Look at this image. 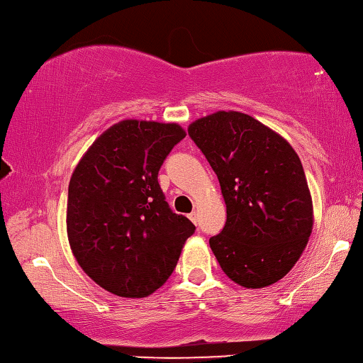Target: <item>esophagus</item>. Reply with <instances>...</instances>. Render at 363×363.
I'll list each match as a JSON object with an SVG mask.
<instances>
[{
  "label": "esophagus",
  "instance_id": "obj_1",
  "mask_svg": "<svg viewBox=\"0 0 363 363\" xmlns=\"http://www.w3.org/2000/svg\"><path fill=\"white\" fill-rule=\"evenodd\" d=\"M189 220H191L194 224H197V213L192 211L191 215H189Z\"/></svg>",
  "mask_w": 363,
  "mask_h": 363
}]
</instances>
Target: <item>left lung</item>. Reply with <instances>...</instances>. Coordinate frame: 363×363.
I'll return each instance as SVG.
<instances>
[{"mask_svg": "<svg viewBox=\"0 0 363 363\" xmlns=\"http://www.w3.org/2000/svg\"><path fill=\"white\" fill-rule=\"evenodd\" d=\"M218 176L226 224L210 247L228 278L249 289L276 283L301 258L313 206L294 148L260 121L218 111L189 125Z\"/></svg>", "mask_w": 363, "mask_h": 363, "instance_id": "obj_1", "label": "left lung"}]
</instances>
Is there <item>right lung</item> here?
I'll list each match as a JSON object with an SVG mask.
<instances>
[{"label": "right lung", "mask_w": 363, "mask_h": 363, "mask_svg": "<svg viewBox=\"0 0 363 363\" xmlns=\"http://www.w3.org/2000/svg\"><path fill=\"white\" fill-rule=\"evenodd\" d=\"M186 132L125 119L96 139L67 191V238L80 268L121 297H147L174 272L195 226L169 208L158 171Z\"/></svg>", "instance_id": "1"}]
</instances>
